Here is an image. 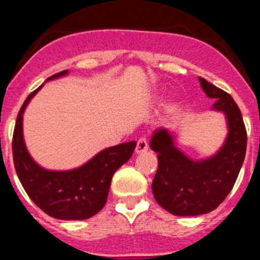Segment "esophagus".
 <instances>
[{
    "instance_id": "esophagus-1",
    "label": "esophagus",
    "mask_w": 260,
    "mask_h": 260,
    "mask_svg": "<svg viewBox=\"0 0 260 260\" xmlns=\"http://www.w3.org/2000/svg\"><path fill=\"white\" fill-rule=\"evenodd\" d=\"M148 151V143L145 138H140L137 142V146H136V153L141 154V153H145V152Z\"/></svg>"
}]
</instances>
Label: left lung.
<instances>
[{
  "label": "left lung",
  "mask_w": 260,
  "mask_h": 260,
  "mask_svg": "<svg viewBox=\"0 0 260 260\" xmlns=\"http://www.w3.org/2000/svg\"><path fill=\"white\" fill-rule=\"evenodd\" d=\"M199 81L208 98L215 99L211 111L226 119L228 135L221 147L205 158H191L177 147V133L166 127L157 128L149 141L158 158L152 192L159 206L176 216L215 210L232 191L246 151L245 125L234 99L204 78Z\"/></svg>",
  "instance_id": "left-lung-1"
}]
</instances>
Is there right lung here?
<instances>
[{
  "instance_id": "1",
  "label": "right lung",
  "mask_w": 260,
  "mask_h": 260,
  "mask_svg": "<svg viewBox=\"0 0 260 260\" xmlns=\"http://www.w3.org/2000/svg\"><path fill=\"white\" fill-rule=\"evenodd\" d=\"M69 70L46 81L67 77ZM45 84V83H44ZM40 85L26 98L18 112L12 141L16 174L31 200L49 216L60 220H85L106 205L114 172L133 154L136 141L108 147L89 161L72 170H49L39 165L28 152L23 138V113Z\"/></svg>"
}]
</instances>
